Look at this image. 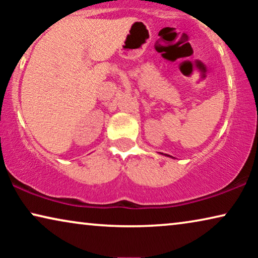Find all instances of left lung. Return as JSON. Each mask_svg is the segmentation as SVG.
Listing matches in <instances>:
<instances>
[{"mask_svg":"<svg viewBox=\"0 0 258 258\" xmlns=\"http://www.w3.org/2000/svg\"><path fill=\"white\" fill-rule=\"evenodd\" d=\"M161 155H164V156H167V157H171V158H174L172 156H170V155H167V154H163V153H160Z\"/></svg>","mask_w":258,"mask_h":258,"instance_id":"1","label":"left lung"}]
</instances>
